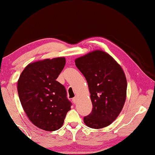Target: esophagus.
<instances>
[{
	"mask_svg": "<svg viewBox=\"0 0 155 155\" xmlns=\"http://www.w3.org/2000/svg\"><path fill=\"white\" fill-rule=\"evenodd\" d=\"M77 101H78V97H77V96H75V97H74L73 98V102L75 104L76 103H77Z\"/></svg>",
	"mask_w": 155,
	"mask_h": 155,
	"instance_id": "obj_1",
	"label": "esophagus"
}]
</instances>
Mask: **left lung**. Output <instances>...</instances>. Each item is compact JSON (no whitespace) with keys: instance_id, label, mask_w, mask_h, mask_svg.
<instances>
[{"instance_id":"8db88e82","label":"left lung","mask_w":155,"mask_h":155,"mask_svg":"<svg viewBox=\"0 0 155 155\" xmlns=\"http://www.w3.org/2000/svg\"><path fill=\"white\" fill-rule=\"evenodd\" d=\"M88 84L92 111L84 122L92 129L109 126L116 120L127 98V82L120 64L102 50H94L75 60Z\"/></svg>"}]
</instances>
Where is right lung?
<instances>
[{"mask_svg":"<svg viewBox=\"0 0 155 155\" xmlns=\"http://www.w3.org/2000/svg\"><path fill=\"white\" fill-rule=\"evenodd\" d=\"M65 64L64 57L31 63L17 81L18 94L24 112L35 126L45 131L60 129L71 110L66 89L57 81Z\"/></svg>","mask_w":155,"mask_h":155,"instance_id":"add662e5","label":"right lung"}]
</instances>
